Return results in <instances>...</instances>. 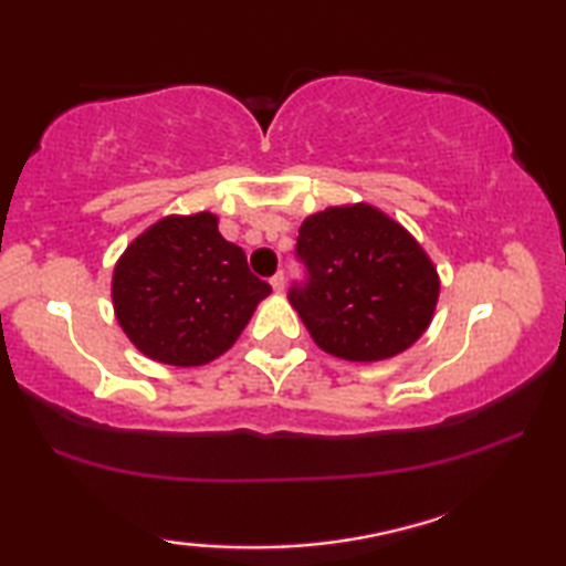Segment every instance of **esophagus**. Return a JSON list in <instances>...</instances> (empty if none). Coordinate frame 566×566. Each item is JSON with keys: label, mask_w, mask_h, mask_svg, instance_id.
<instances>
[{"label": "esophagus", "mask_w": 566, "mask_h": 566, "mask_svg": "<svg viewBox=\"0 0 566 566\" xmlns=\"http://www.w3.org/2000/svg\"><path fill=\"white\" fill-rule=\"evenodd\" d=\"M270 285H273L275 293H283L285 291V273H283V270H277V273L270 277Z\"/></svg>", "instance_id": "34e87169"}]
</instances>
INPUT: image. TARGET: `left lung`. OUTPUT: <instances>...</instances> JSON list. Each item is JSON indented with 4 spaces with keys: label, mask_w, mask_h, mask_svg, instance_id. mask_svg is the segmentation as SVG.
<instances>
[{
    "label": "left lung",
    "mask_w": 566,
    "mask_h": 566,
    "mask_svg": "<svg viewBox=\"0 0 566 566\" xmlns=\"http://www.w3.org/2000/svg\"><path fill=\"white\" fill-rule=\"evenodd\" d=\"M303 281L289 291L311 337L334 357L375 363L421 337L439 277L421 244L382 211L332 207L298 229Z\"/></svg>",
    "instance_id": "1"
}]
</instances>
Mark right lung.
I'll use <instances>...</instances> for the list:
<instances>
[{"instance_id": "obj_1", "label": "right lung", "mask_w": 566, "mask_h": 566, "mask_svg": "<svg viewBox=\"0 0 566 566\" xmlns=\"http://www.w3.org/2000/svg\"><path fill=\"white\" fill-rule=\"evenodd\" d=\"M268 293L209 211L153 224L129 244L112 281L127 337L143 355L176 367L207 365L232 347Z\"/></svg>"}]
</instances>
